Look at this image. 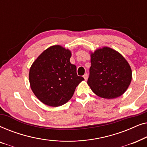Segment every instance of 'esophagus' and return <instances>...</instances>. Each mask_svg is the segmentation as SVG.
Instances as JSON below:
<instances>
[{
    "label": "esophagus",
    "instance_id": "esophagus-1",
    "mask_svg": "<svg viewBox=\"0 0 147 147\" xmlns=\"http://www.w3.org/2000/svg\"><path fill=\"white\" fill-rule=\"evenodd\" d=\"M88 74H85L84 75V80H88Z\"/></svg>",
    "mask_w": 147,
    "mask_h": 147
}]
</instances>
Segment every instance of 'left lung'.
I'll list each match as a JSON object with an SVG mask.
<instances>
[{"instance_id":"8db88e82","label":"left lung","mask_w":147,"mask_h":147,"mask_svg":"<svg viewBox=\"0 0 147 147\" xmlns=\"http://www.w3.org/2000/svg\"><path fill=\"white\" fill-rule=\"evenodd\" d=\"M131 80L129 63L118 51L104 47L91 53L88 84L97 96L107 99L119 97L127 90Z\"/></svg>"}]
</instances>
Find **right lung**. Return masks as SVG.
Returning a JSON list of instances; mask_svg holds the SVG:
<instances>
[{"label": "right lung", "mask_w": 147, "mask_h": 147, "mask_svg": "<svg viewBox=\"0 0 147 147\" xmlns=\"http://www.w3.org/2000/svg\"><path fill=\"white\" fill-rule=\"evenodd\" d=\"M71 53L60 45L45 50L29 70L32 91L38 99L47 106L57 107L71 99L84 78L78 76L76 66L70 63Z\"/></svg>", "instance_id": "add662e5"}]
</instances>
